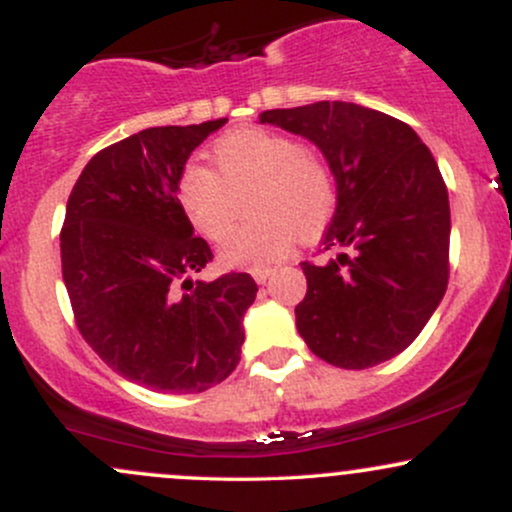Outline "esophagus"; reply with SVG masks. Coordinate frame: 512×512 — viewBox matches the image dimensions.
Segmentation results:
<instances>
[{"mask_svg":"<svg viewBox=\"0 0 512 512\" xmlns=\"http://www.w3.org/2000/svg\"><path fill=\"white\" fill-rule=\"evenodd\" d=\"M272 274H274V269H267V267H264V269H252V279H255L257 284H267V279Z\"/></svg>","mask_w":512,"mask_h":512,"instance_id":"esophagus-1","label":"esophagus"}]
</instances>
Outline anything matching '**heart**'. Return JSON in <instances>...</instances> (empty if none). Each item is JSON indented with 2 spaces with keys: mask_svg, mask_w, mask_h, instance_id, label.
<instances>
[{
  "mask_svg": "<svg viewBox=\"0 0 512 512\" xmlns=\"http://www.w3.org/2000/svg\"><path fill=\"white\" fill-rule=\"evenodd\" d=\"M216 173L199 163L180 170L175 195L192 228L223 243L236 228L245 192L252 219L223 245L226 269H262L279 262L301 238L320 236L337 211L330 166L289 134L240 129L211 146Z\"/></svg>",
  "mask_w": 512,
  "mask_h": 512,
  "instance_id": "heart-1",
  "label": "heart"
}]
</instances>
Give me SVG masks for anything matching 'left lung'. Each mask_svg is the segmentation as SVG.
<instances>
[{"label": "left lung", "instance_id": "8db88e82", "mask_svg": "<svg viewBox=\"0 0 512 512\" xmlns=\"http://www.w3.org/2000/svg\"><path fill=\"white\" fill-rule=\"evenodd\" d=\"M260 122L310 139L337 180L322 238L337 257L301 264L308 293L296 305L298 332L332 366L390 361L448 289L450 202L436 158L402 120L356 103L264 110Z\"/></svg>", "mask_w": 512, "mask_h": 512}]
</instances>
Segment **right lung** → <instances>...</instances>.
Listing matches in <instances>:
<instances>
[{
    "mask_svg": "<svg viewBox=\"0 0 512 512\" xmlns=\"http://www.w3.org/2000/svg\"><path fill=\"white\" fill-rule=\"evenodd\" d=\"M226 122L151 127L105 146L67 202L60 250L76 327L115 373L156 392L226 380L257 296L245 272L192 281L214 255L175 195L187 158Z\"/></svg>",
    "mask_w": 512,
    "mask_h": 512,
    "instance_id": "right-lung-1",
    "label": "right lung"
}]
</instances>
